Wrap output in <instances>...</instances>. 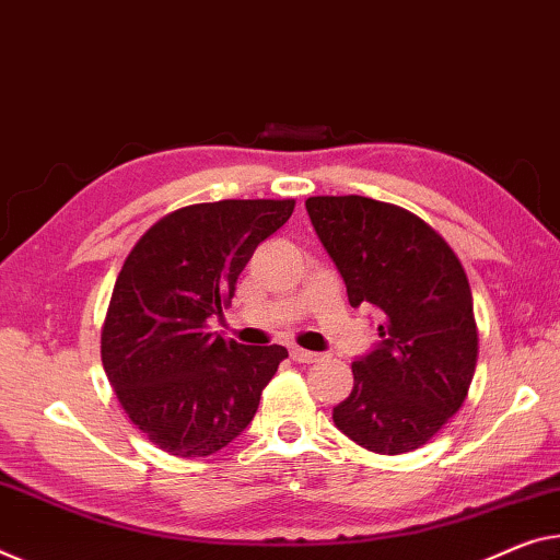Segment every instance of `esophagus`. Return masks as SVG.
I'll use <instances>...</instances> for the list:
<instances>
[{
	"label": "esophagus",
	"mask_w": 560,
	"mask_h": 560,
	"mask_svg": "<svg viewBox=\"0 0 560 560\" xmlns=\"http://www.w3.org/2000/svg\"><path fill=\"white\" fill-rule=\"evenodd\" d=\"M290 358L295 360V363H317V360H323L320 352H313V350H305L298 346L290 348Z\"/></svg>",
	"instance_id": "esophagus-1"
}]
</instances>
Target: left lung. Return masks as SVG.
Returning <instances> with one entry per match:
<instances>
[{
  "label": "left lung",
  "instance_id": "obj_1",
  "mask_svg": "<svg viewBox=\"0 0 560 560\" xmlns=\"http://www.w3.org/2000/svg\"><path fill=\"white\" fill-rule=\"evenodd\" d=\"M305 210L352 307L381 313V340L352 360L332 408L340 433L398 455L425 445L466 400L478 330L466 270L416 214L370 197H307Z\"/></svg>",
  "mask_w": 560,
  "mask_h": 560
}]
</instances>
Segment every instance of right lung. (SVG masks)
Returning a JSON list of instances; mask_svg holds the SVG:
<instances>
[{
  "instance_id": "add662e5",
  "label": "right lung",
  "mask_w": 560,
  "mask_h": 560,
  "mask_svg": "<svg viewBox=\"0 0 560 560\" xmlns=\"http://www.w3.org/2000/svg\"><path fill=\"white\" fill-rule=\"evenodd\" d=\"M295 200H220L162 218L127 255L102 328V365L132 423L165 453L205 458L243 433L282 346L210 332L255 247Z\"/></svg>"
}]
</instances>
